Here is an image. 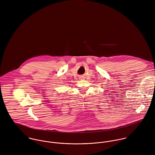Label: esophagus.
<instances>
[{"label": "esophagus", "instance_id": "1", "mask_svg": "<svg viewBox=\"0 0 155 155\" xmlns=\"http://www.w3.org/2000/svg\"><path fill=\"white\" fill-rule=\"evenodd\" d=\"M79 79H82V77H80V78H79Z\"/></svg>", "mask_w": 155, "mask_h": 155}]
</instances>
